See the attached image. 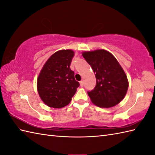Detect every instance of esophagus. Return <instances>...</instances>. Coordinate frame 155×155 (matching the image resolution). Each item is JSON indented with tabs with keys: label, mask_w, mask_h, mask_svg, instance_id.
Wrapping results in <instances>:
<instances>
[{
	"label": "esophagus",
	"mask_w": 155,
	"mask_h": 155,
	"mask_svg": "<svg viewBox=\"0 0 155 155\" xmlns=\"http://www.w3.org/2000/svg\"><path fill=\"white\" fill-rule=\"evenodd\" d=\"M80 85H81V87H83L84 86V81H80Z\"/></svg>",
	"instance_id": "obj_1"
}]
</instances>
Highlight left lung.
Masks as SVG:
<instances>
[{
  "mask_svg": "<svg viewBox=\"0 0 155 155\" xmlns=\"http://www.w3.org/2000/svg\"><path fill=\"white\" fill-rule=\"evenodd\" d=\"M97 79L96 87L88 92L92 103L98 107L110 108L123 99L128 87L127 77L110 52L104 49L83 52Z\"/></svg>",
  "mask_w": 155,
  "mask_h": 155,
  "instance_id": "left-lung-1",
  "label": "left lung"
}]
</instances>
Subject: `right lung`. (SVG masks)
I'll list each match as a JSON object with an SVG mask.
<instances>
[{"label":"right lung","mask_w":155,"mask_h":155,"mask_svg":"<svg viewBox=\"0 0 155 155\" xmlns=\"http://www.w3.org/2000/svg\"><path fill=\"white\" fill-rule=\"evenodd\" d=\"M74 52L61 50L45 62L37 78V90L41 100L50 107L59 108L70 103L79 83L75 80L70 65Z\"/></svg>","instance_id":"add662e5"}]
</instances>
